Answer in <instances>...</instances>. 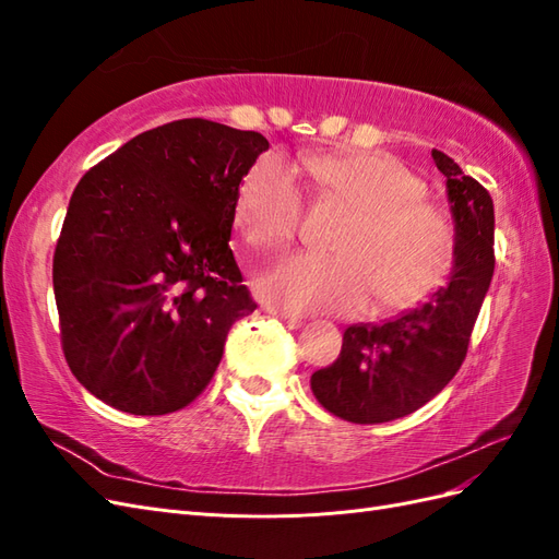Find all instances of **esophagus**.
<instances>
[{
    "label": "esophagus",
    "instance_id": "obj_1",
    "mask_svg": "<svg viewBox=\"0 0 559 559\" xmlns=\"http://www.w3.org/2000/svg\"><path fill=\"white\" fill-rule=\"evenodd\" d=\"M273 314H275L280 321H282L284 326H289V329H300V326H306V319L298 317V314L284 312V310H273Z\"/></svg>",
    "mask_w": 559,
    "mask_h": 559
}]
</instances>
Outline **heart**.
<instances>
[{
    "instance_id": "heart-1",
    "label": "heart",
    "mask_w": 559,
    "mask_h": 559,
    "mask_svg": "<svg viewBox=\"0 0 559 559\" xmlns=\"http://www.w3.org/2000/svg\"><path fill=\"white\" fill-rule=\"evenodd\" d=\"M317 202L345 214L331 259L294 257L259 282L265 300L289 312H403L429 298L454 259L450 218L425 200L408 167L382 151H333L302 160ZM302 218V195L273 156L245 173L233 202L240 238L259 251L286 249Z\"/></svg>"
}]
</instances>
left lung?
I'll list each match as a JSON object with an SVG mask.
<instances>
[{"instance_id": "left-lung-1", "label": "left lung", "mask_w": 559, "mask_h": 559, "mask_svg": "<svg viewBox=\"0 0 559 559\" xmlns=\"http://www.w3.org/2000/svg\"><path fill=\"white\" fill-rule=\"evenodd\" d=\"M445 175L454 218V263L445 286L384 324L345 329L337 359L310 378L314 399L354 425L405 417L431 401L466 359L473 324L495 275V205L485 186L443 151H431Z\"/></svg>"}]
</instances>
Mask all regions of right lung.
<instances>
[{
	"label": "right lung",
	"mask_w": 559,
	"mask_h": 559,
	"mask_svg": "<svg viewBox=\"0 0 559 559\" xmlns=\"http://www.w3.org/2000/svg\"><path fill=\"white\" fill-rule=\"evenodd\" d=\"M205 118L146 130L81 177L53 253L67 366L130 415L181 411L257 310L228 247L233 202L267 151Z\"/></svg>",
	"instance_id": "add662e5"
}]
</instances>
